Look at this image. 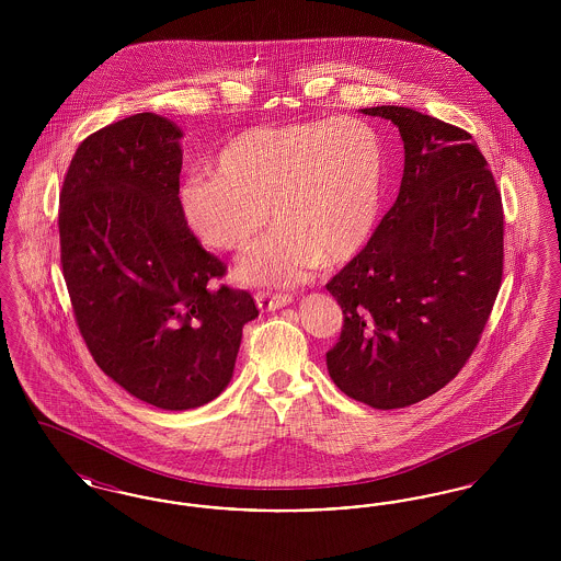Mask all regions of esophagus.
I'll return each mask as SVG.
<instances>
[{
  "label": "esophagus",
  "instance_id": "obj_1",
  "mask_svg": "<svg viewBox=\"0 0 561 561\" xmlns=\"http://www.w3.org/2000/svg\"><path fill=\"white\" fill-rule=\"evenodd\" d=\"M256 305H259V309H263V311H277V309H282V307H286V305H290L293 302V296L290 294H271V293H256Z\"/></svg>",
  "mask_w": 561,
  "mask_h": 561
}]
</instances>
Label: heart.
I'll return each instance as SVG.
<instances>
[{
    "label": "heart",
    "instance_id": "b5f03b06",
    "mask_svg": "<svg viewBox=\"0 0 561 561\" xmlns=\"http://www.w3.org/2000/svg\"><path fill=\"white\" fill-rule=\"evenodd\" d=\"M382 138L357 117L259 126L229 140L214 172L179 191L191 233L214 250H241V279L294 286L325 263H345L373 233L380 206Z\"/></svg>",
    "mask_w": 561,
    "mask_h": 561
}]
</instances>
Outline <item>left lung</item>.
Returning a JSON list of instances; mask_svg holds the SVG:
<instances>
[{"instance_id":"left-lung-1","label":"left lung","mask_w":561,"mask_h":561,"mask_svg":"<svg viewBox=\"0 0 561 561\" xmlns=\"http://www.w3.org/2000/svg\"><path fill=\"white\" fill-rule=\"evenodd\" d=\"M400 128V195L328 293L343 330L325 364L376 410L405 408L453 380L480 343L503 279L501 191L471 134L414 108H362Z\"/></svg>"}]
</instances>
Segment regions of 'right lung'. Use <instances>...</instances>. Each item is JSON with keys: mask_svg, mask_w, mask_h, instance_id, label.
I'll return each mask as SVG.
<instances>
[{"mask_svg": "<svg viewBox=\"0 0 561 561\" xmlns=\"http://www.w3.org/2000/svg\"><path fill=\"white\" fill-rule=\"evenodd\" d=\"M181 138L156 113L90 134L58 210L60 265L85 345L108 378L161 410L218 398L243 325L259 318L250 293L210 286L227 267L181 214Z\"/></svg>", "mask_w": 561, "mask_h": 561, "instance_id": "obj_1", "label": "right lung"}]
</instances>
